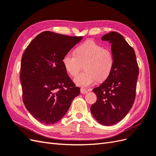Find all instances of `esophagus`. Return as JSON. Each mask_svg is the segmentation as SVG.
I'll list each match as a JSON object with an SVG mask.
<instances>
[{"mask_svg": "<svg viewBox=\"0 0 156 156\" xmlns=\"http://www.w3.org/2000/svg\"><path fill=\"white\" fill-rule=\"evenodd\" d=\"M88 92V90H87L85 89H83V88H81V93L83 94H85Z\"/></svg>", "mask_w": 156, "mask_h": 156, "instance_id": "obj_1", "label": "esophagus"}]
</instances>
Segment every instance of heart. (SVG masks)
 I'll list each match as a JSON object with an SVG mask.
<instances>
[{"label": "heart", "instance_id": "b5f03b06", "mask_svg": "<svg viewBox=\"0 0 156 156\" xmlns=\"http://www.w3.org/2000/svg\"><path fill=\"white\" fill-rule=\"evenodd\" d=\"M64 66L72 76H76L84 65L87 72L80 74L74 79L78 87L88 88L99 80L102 81L110 75L114 65V57L111 50L93 40H88L75 49V55L68 53L62 59Z\"/></svg>", "mask_w": 156, "mask_h": 156}]
</instances>
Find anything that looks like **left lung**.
Segmentation results:
<instances>
[{
	"label": "left lung",
	"mask_w": 156,
	"mask_h": 156,
	"mask_svg": "<svg viewBox=\"0 0 156 156\" xmlns=\"http://www.w3.org/2000/svg\"><path fill=\"white\" fill-rule=\"evenodd\" d=\"M101 40L111 44L114 65L105 81L93 89L97 101L90 111L101 124L112 126L123 119L133 105L139 66L134 49L119 32H111Z\"/></svg>",
	"instance_id": "left-lung-1"
}]
</instances>
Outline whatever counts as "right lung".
<instances>
[{
	"instance_id": "1",
	"label": "right lung",
	"mask_w": 156,
	"mask_h": 156,
	"mask_svg": "<svg viewBox=\"0 0 156 156\" xmlns=\"http://www.w3.org/2000/svg\"><path fill=\"white\" fill-rule=\"evenodd\" d=\"M82 39V36L45 31L30 42L22 56L20 79L23 103L32 116L42 124L58 122L80 93V88L68 75L62 59Z\"/></svg>"
}]
</instances>
